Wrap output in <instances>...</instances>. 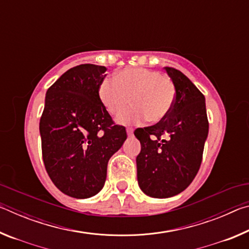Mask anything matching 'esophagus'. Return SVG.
Instances as JSON below:
<instances>
[{
    "mask_svg": "<svg viewBox=\"0 0 249 249\" xmlns=\"http://www.w3.org/2000/svg\"><path fill=\"white\" fill-rule=\"evenodd\" d=\"M133 132H134V129L130 128V127H128L127 129H126V133H127L128 136H133Z\"/></svg>",
    "mask_w": 249,
    "mask_h": 249,
    "instance_id": "esophagus-1",
    "label": "esophagus"
}]
</instances>
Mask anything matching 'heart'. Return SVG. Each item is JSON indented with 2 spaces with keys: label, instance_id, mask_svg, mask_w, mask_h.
Here are the masks:
<instances>
[{
  "label": "heart",
  "instance_id": "b5f03b06",
  "mask_svg": "<svg viewBox=\"0 0 249 249\" xmlns=\"http://www.w3.org/2000/svg\"><path fill=\"white\" fill-rule=\"evenodd\" d=\"M99 98L107 111L119 115L129 104L132 107L119 117L122 124L162 121L169 114L176 100V88L170 78L146 68H126L116 78H105L100 83Z\"/></svg>",
  "mask_w": 249,
  "mask_h": 249
}]
</instances>
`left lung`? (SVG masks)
Returning <instances> with one entry per match:
<instances>
[{"label": "left lung", "instance_id": "8db88e82", "mask_svg": "<svg viewBox=\"0 0 249 249\" xmlns=\"http://www.w3.org/2000/svg\"><path fill=\"white\" fill-rule=\"evenodd\" d=\"M163 69L176 88L174 107L157 124L134 132L142 145L138 184L145 195L159 199L179 195L192 182L209 134L204 95L181 71Z\"/></svg>", "mask_w": 249, "mask_h": 249}]
</instances>
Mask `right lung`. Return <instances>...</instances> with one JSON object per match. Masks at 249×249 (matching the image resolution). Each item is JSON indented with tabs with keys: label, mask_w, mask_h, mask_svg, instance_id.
<instances>
[{
	"label": "right lung",
	"mask_w": 249,
	"mask_h": 249,
	"mask_svg": "<svg viewBox=\"0 0 249 249\" xmlns=\"http://www.w3.org/2000/svg\"><path fill=\"white\" fill-rule=\"evenodd\" d=\"M107 68L80 65L47 90L39 122L45 168L65 195L87 199L102 190L109 158L124 144V126L115 125L99 98Z\"/></svg>",
	"instance_id": "obj_1"
}]
</instances>
